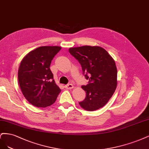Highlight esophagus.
Masks as SVG:
<instances>
[{"label": "esophagus", "mask_w": 149, "mask_h": 149, "mask_svg": "<svg viewBox=\"0 0 149 149\" xmlns=\"http://www.w3.org/2000/svg\"><path fill=\"white\" fill-rule=\"evenodd\" d=\"M64 87L66 89H72V88H74V85L72 84H68V85H65Z\"/></svg>", "instance_id": "obj_1"}]
</instances>
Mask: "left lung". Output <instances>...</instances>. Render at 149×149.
<instances>
[{
	"label": "left lung",
	"mask_w": 149,
	"mask_h": 149,
	"mask_svg": "<svg viewBox=\"0 0 149 149\" xmlns=\"http://www.w3.org/2000/svg\"><path fill=\"white\" fill-rule=\"evenodd\" d=\"M70 54L78 60L87 85L81 88L86 92L80 106L87 111H95L104 107L111 98L117 87L116 64L108 52L100 46H83L70 47Z\"/></svg>",
	"instance_id": "left-lung-1"
}]
</instances>
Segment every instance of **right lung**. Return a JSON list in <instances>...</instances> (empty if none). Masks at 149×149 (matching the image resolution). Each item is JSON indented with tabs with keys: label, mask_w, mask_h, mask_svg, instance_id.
Segmentation results:
<instances>
[{
	"label": "right lung",
	"mask_w": 149,
	"mask_h": 149,
	"mask_svg": "<svg viewBox=\"0 0 149 149\" xmlns=\"http://www.w3.org/2000/svg\"><path fill=\"white\" fill-rule=\"evenodd\" d=\"M60 46H41L30 51L19 66L18 79L22 92L27 101L36 107L53 104L61 92L49 68L51 61Z\"/></svg>",
	"instance_id": "obj_1"
}]
</instances>
